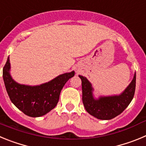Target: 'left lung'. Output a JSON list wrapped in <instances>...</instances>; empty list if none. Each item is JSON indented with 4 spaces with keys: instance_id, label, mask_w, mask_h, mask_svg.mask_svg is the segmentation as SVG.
<instances>
[{
    "instance_id": "obj_1",
    "label": "left lung",
    "mask_w": 146,
    "mask_h": 146,
    "mask_svg": "<svg viewBox=\"0 0 146 146\" xmlns=\"http://www.w3.org/2000/svg\"><path fill=\"white\" fill-rule=\"evenodd\" d=\"M82 84V101L90 115L102 120H110L121 113L133 99L136 85V73L128 86L119 95L100 97L94 99L91 83L86 77L79 76Z\"/></svg>"
}]
</instances>
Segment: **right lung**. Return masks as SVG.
Returning a JSON list of instances; mask_svg holds the SVG:
<instances>
[{
	"label": "right lung",
	"instance_id": "1",
	"mask_svg": "<svg viewBox=\"0 0 146 146\" xmlns=\"http://www.w3.org/2000/svg\"><path fill=\"white\" fill-rule=\"evenodd\" d=\"M8 57L3 69V78L9 97L14 106L31 117L45 115L57 106L62 89L75 75V72L62 74L39 86L19 84L12 79Z\"/></svg>",
	"mask_w": 146,
	"mask_h": 146
}]
</instances>
